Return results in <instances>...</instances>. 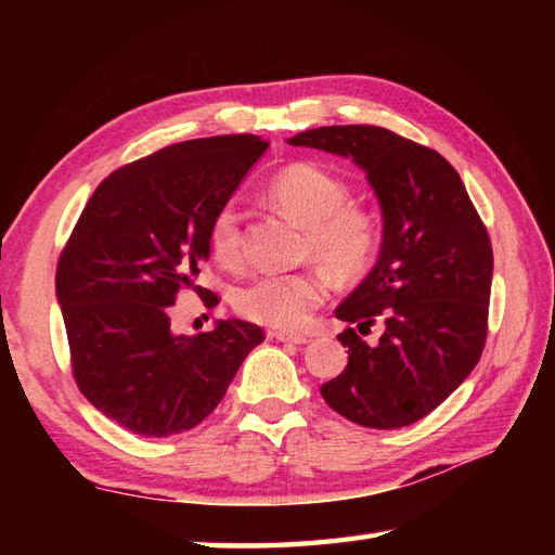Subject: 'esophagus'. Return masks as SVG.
<instances>
[{"label": "esophagus", "instance_id": "esophagus-1", "mask_svg": "<svg viewBox=\"0 0 555 555\" xmlns=\"http://www.w3.org/2000/svg\"><path fill=\"white\" fill-rule=\"evenodd\" d=\"M271 338H276V340H281V344H296V346H302V344H308V336H302V334H288V332H274L271 334Z\"/></svg>", "mask_w": 555, "mask_h": 555}]
</instances>
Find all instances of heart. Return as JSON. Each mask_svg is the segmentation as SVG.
<instances>
[{
  "label": "heart",
  "mask_w": 555,
  "mask_h": 555,
  "mask_svg": "<svg viewBox=\"0 0 555 555\" xmlns=\"http://www.w3.org/2000/svg\"><path fill=\"white\" fill-rule=\"evenodd\" d=\"M279 207L308 227L305 255L322 259L338 276H352L372 262L379 245V221L370 209L348 203V185L317 164H293L269 183ZM209 250L223 267H238L245 255L243 211L223 203L209 221ZM326 296L317 271H267L235 288L233 305L247 320L274 328H300Z\"/></svg>",
  "instance_id": "heart-1"
}]
</instances>
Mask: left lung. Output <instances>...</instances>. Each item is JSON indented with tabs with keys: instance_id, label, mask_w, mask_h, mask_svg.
I'll list each match as a JSON object with an SVG mask.
<instances>
[{
	"instance_id": "left-lung-1",
	"label": "left lung",
	"mask_w": 555,
	"mask_h": 555,
	"mask_svg": "<svg viewBox=\"0 0 555 555\" xmlns=\"http://www.w3.org/2000/svg\"><path fill=\"white\" fill-rule=\"evenodd\" d=\"M288 145L356 162L384 221L376 264L336 308L350 324L338 334L348 364L322 384V398L360 427H408L439 408L481 358L493 276L489 233L451 164L386 128L322 126ZM376 319L383 336L367 345L359 335Z\"/></svg>"
}]
</instances>
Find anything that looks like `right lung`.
I'll return each instance as SVG.
<instances>
[{"mask_svg":"<svg viewBox=\"0 0 555 555\" xmlns=\"http://www.w3.org/2000/svg\"><path fill=\"white\" fill-rule=\"evenodd\" d=\"M264 152L250 133L185 140L109 173L82 209L56 302L80 393L119 427L157 439L197 427L264 340L243 320L173 334L169 317L181 288L217 302L197 286L209 221Z\"/></svg>","mask_w":555,"mask_h":555,"instance_id":"add662e5","label":"right lung"}]
</instances>
